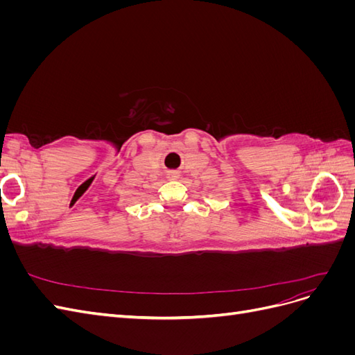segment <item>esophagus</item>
Here are the masks:
<instances>
[{"mask_svg":"<svg viewBox=\"0 0 355 355\" xmlns=\"http://www.w3.org/2000/svg\"><path fill=\"white\" fill-rule=\"evenodd\" d=\"M168 178H170V179H176V178H178V173H176V171H170Z\"/></svg>","mask_w":355,"mask_h":355,"instance_id":"1","label":"esophagus"}]
</instances>
